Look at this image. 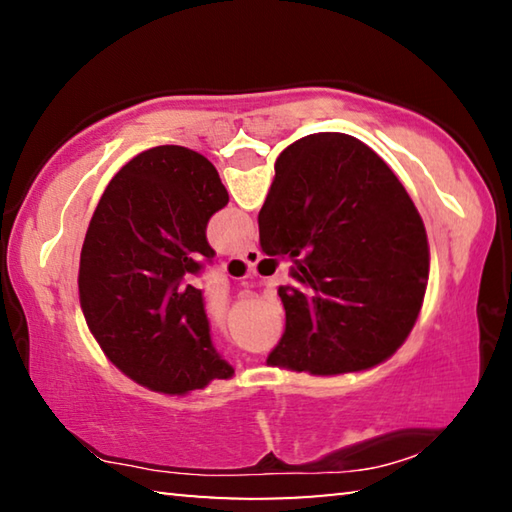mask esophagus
Listing matches in <instances>:
<instances>
[{
	"mask_svg": "<svg viewBox=\"0 0 512 512\" xmlns=\"http://www.w3.org/2000/svg\"><path fill=\"white\" fill-rule=\"evenodd\" d=\"M237 257L244 259L248 266H255L259 262V257H262V253H259L257 246H248L246 250H241V253H237Z\"/></svg>",
	"mask_w": 512,
	"mask_h": 512,
	"instance_id": "34e87169",
	"label": "esophagus"
}]
</instances>
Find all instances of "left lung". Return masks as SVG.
Segmentation results:
<instances>
[{
	"label": "left lung",
	"instance_id": "8db88e82",
	"mask_svg": "<svg viewBox=\"0 0 512 512\" xmlns=\"http://www.w3.org/2000/svg\"><path fill=\"white\" fill-rule=\"evenodd\" d=\"M214 164L155 146L103 192L81 250L79 293L90 332L115 366L151 391L185 395L235 368L216 352L203 291L207 221L228 205Z\"/></svg>",
	"mask_w": 512,
	"mask_h": 512
}]
</instances>
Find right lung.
<instances>
[{
  "mask_svg": "<svg viewBox=\"0 0 512 512\" xmlns=\"http://www.w3.org/2000/svg\"><path fill=\"white\" fill-rule=\"evenodd\" d=\"M257 221L266 255L296 257L277 289L287 323L268 366L341 375L406 341L427 289V232L375 151L343 133L293 142Z\"/></svg>",
  "mask_w": 512,
  "mask_h": 512,
  "instance_id": "add662e5",
  "label": "right lung"
}]
</instances>
